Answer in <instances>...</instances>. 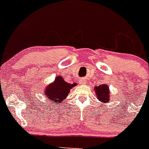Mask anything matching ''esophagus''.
<instances>
[{"label": "esophagus", "instance_id": "34e87169", "mask_svg": "<svg viewBox=\"0 0 149 149\" xmlns=\"http://www.w3.org/2000/svg\"><path fill=\"white\" fill-rule=\"evenodd\" d=\"M79 83H80V84H85L86 79H85L82 78V79H80L79 80Z\"/></svg>", "mask_w": 149, "mask_h": 149}]
</instances>
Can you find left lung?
I'll use <instances>...</instances> for the list:
<instances>
[{"label":"left lung","instance_id":"8db88e82","mask_svg":"<svg viewBox=\"0 0 149 149\" xmlns=\"http://www.w3.org/2000/svg\"><path fill=\"white\" fill-rule=\"evenodd\" d=\"M95 93L97 95V99L101 102H108L110 98L109 88L106 84H102L94 88Z\"/></svg>","mask_w":149,"mask_h":149}]
</instances>
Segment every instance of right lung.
<instances>
[{"label":"right lung","instance_id":"add662e5","mask_svg":"<svg viewBox=\"0 0 149 149\" xmlns=\"http://www.w3.org/2000/svg\"><path fill=\"white\" fill-rule=\"evenodd\" d=\"M77 85L76 83L72 84L66 83L62 77L58 76L55 80L49 84L44 89V95H46L47 100H49V102H52L56 105H60L68 95L70 89Z\"/></svg>","mask_w":149,"mask_h":149}]
</instances>
